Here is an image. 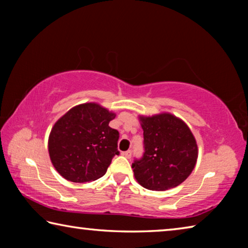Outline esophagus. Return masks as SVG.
I'll list each match as a JSON object with an SVG mask.
<instances>
[{"mask_svg":"<svg viewBox=\"0 0 248 248\" xmlns=\"http://www.w3.org/2000/svg\"><path fill=\"white\" fill-rule=\"evenodd\" d=\"M123 154H124V156H125V157H127V158H130V157H131L132 151H131V150H128V151H125V152H124Z\"/></svg>","mask_w":248,"mask_h":248,"instance_id":"obj_1","label":"esophagus"}]
</instances>
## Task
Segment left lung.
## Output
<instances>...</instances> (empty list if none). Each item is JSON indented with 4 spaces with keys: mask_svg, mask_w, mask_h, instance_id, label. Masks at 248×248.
Instances as JSON below:
<instances>
[{
    "mask_svg": "<svg viewBox=\"0 0 248 248\" xmlns=\"http://www.w3.org/2000/svg\"><path fill=\"white\" fill-rule=\"evenodd\" d=\"M144 152L132 163L142 187L164 191L182 184L195 169L198 148L190 129L170 114L140 117Z\"/></svg>",
    "mask_w": 248,
    "mask_h": 248,
    "instance_id": "8db88e82",
    "label": "left lung"
}]
</instances>
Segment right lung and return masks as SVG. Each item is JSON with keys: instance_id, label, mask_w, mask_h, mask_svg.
I'll return each instance as SVG.
<instances>
[{"instance_id": "1", "label": "right lung", "mask_w": 248, "mask_h": 248, "mask_svg": "<svg viewBox=\"0 0 248 248\" xmlns=\"http://www.w3.org/2000/svg\"><path fill=\"white\" fill-rule=\"evenodd\" d=\"M116 115L95 103L75 106L54 124L48 149L54 169L73 183L102 177L119 155V132L109 127Z\"/></svg>"}]
</instances>
